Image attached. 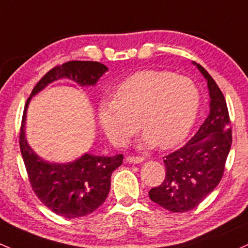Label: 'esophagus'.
I'll list each match as a JSON object with an SVG mask.
<instances>
[{"label": "esophagus", "mask_w": 248, "mask_h": 248, "mask_svg": "<svg viewBox=\"0 0 248 248\" xmlns=\"http://www.w3.org/2000/svg\"><path fill=\"white\" fill-rule=\"evenodd\" d=\"M126 160H127V162H129V164H140V162L145 161V159H143V157H140V156H132V155H129V156H127Z\"/></svg>", "instance_id": "esophagus-1"}]
</instances>
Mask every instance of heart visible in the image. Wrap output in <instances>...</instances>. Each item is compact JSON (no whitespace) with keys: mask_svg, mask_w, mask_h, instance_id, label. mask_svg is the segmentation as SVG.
<instances>
[{"mask_svg":"<svg viewBox=\"0 0 248 248\" xmlns=\"http://www.w3.org/2000/svg\"><path fill=\"white\" fill-rule=\"evenodd\" d=\"M199 107V89L189 78L142 70L116 87L113 101L99 103L97 120L113 145H126L140 124L141 146L167 149L188 135Z\"/></svg>","mask_w":248,"mask_h":248,"instance_id":"b5f03b06","label":"heart"}]
</instances>
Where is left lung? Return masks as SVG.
Here are the masks:
<instances>
[{"label":"left lung","instance_id":"left-lung-1","mask_svg":"<svg viewBox=\"0 0 248 248\" xmlns=\"http://www.w3.org/2000/svg\"><path fill=\"white\" fill-rule=\"evenodd\" d=\"M207 81L209 113L197 134L178 151L164 157L166 176L149 198L170 212L182 213L197 207L217 186L232 145L227 105L207 70L193 62Z\"/></svg>","mask_w":248,"mask_h":248}]
</instances>
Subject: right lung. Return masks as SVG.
<instances>
[{"label": "right lung", "instance_id": "add662e5", "mask_svg": "<svg viewBox=\"0 0 248 248\" xmlns=\"http://www.w3.org/2000/svg\"><path fill=\"white\" fill-rule=\"evenodd\" d=\"M106 72L108 67L94 61H69L53 68L34 87L23 110L20 148L32 190L49 209L68 219L88 216L105 202L110 189L111 173L122 165L124 155L84 153L64 164L47 161L35 153L27 141V110L32 96L51 82L68 78L81 87H94Z\"/></svg>", "mask_w": 248, "mask_h": 248}]
</instances>
